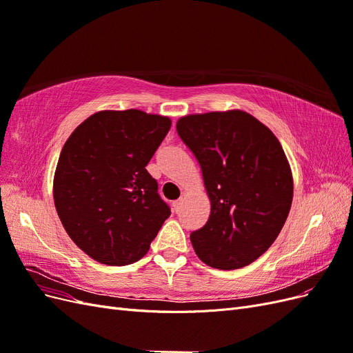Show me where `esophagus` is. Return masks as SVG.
I'll list each match as a JSON object with an SVG mask.
<instances>
[{
  "mask_svg": "<svg viewBox=\"0 0 353 353\" xmlns=\"http://www.w3.org/2000/svg\"><path fill=\"white\" fill-rule=\"evenodd\" d=\"M181 205H183V201H181V200L174 201V210H175V212H178V210L181 209Z\"/></svg>",
  "mask_w": 353,
  "mask_h": 353,
  "instance_id": "esophagus-1",
  "label": "esophagus"
}]
</instances>
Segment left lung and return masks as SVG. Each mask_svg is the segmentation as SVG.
I'll return each mask as SVG.
<instances>
[{
	"label": "left lung",
	"instance_id": "obj_1",
	"mask_svg": "<svg viewBox=\"0 0 353 353\" xmlns=\"http://www.w3.org/2000/svg\"><path fill=\"white\" fill-rule=\"evenodd\" d=\"M176 131L197 159L210 200L206 225L190 234L199 259L225 271L254 262L292 208L293 178L280 141L241 110L184 116Z\"/></svg>",
	"mask_w": 353,
	"mask_h": 353
}]
</instances>
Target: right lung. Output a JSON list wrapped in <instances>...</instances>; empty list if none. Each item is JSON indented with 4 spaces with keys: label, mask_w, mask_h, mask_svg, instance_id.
Returning a JSON list of instances; mask_svg holds the SVG:
<instances>
[{
    "label": "right lung",
    "mask_w": 353,
    "mask_h": 353,
    "mask_svg": "<svg viewBox=\"0 0 353 353\" xmlns=\"http://www.w3.org/2000/svg\"><path fill=\"white\" fill-rule=\"evenodd\" d=\"M170 119L141 110H104L85 119L61 148L54 205L69 237L97 262L140 261L170 209L147 163Z\"/></svg>",
    "instance_id": "1"
}]
</instances>
